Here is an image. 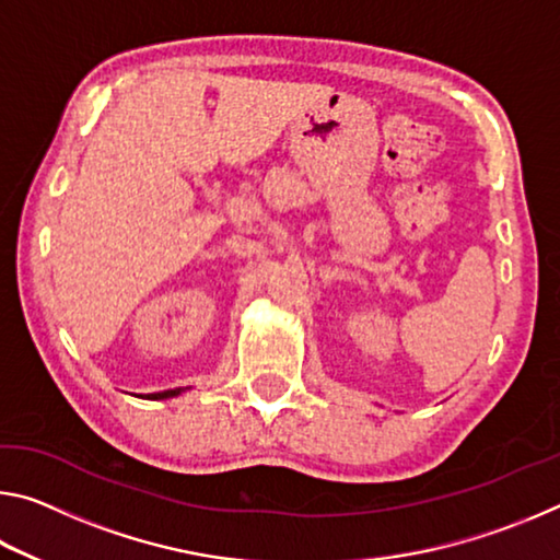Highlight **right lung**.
<instances>
[{
  "label": "right lung",
  "mask_w": 560,
  "mask_h": 560,
  "mask_svg": "<svg viewBox=\"0 0 560 560\" xmlns=\"http://www.w3.org/2000/svg\"><path fill=\"white\" fill-rule=\"evenodd\" d=\"M179 393H185V387H175V390H163V393H150V395H145V400H167V397H175Z\"/></svg>",
  "instance_id": "right-lung-1"
}]
</instances>
